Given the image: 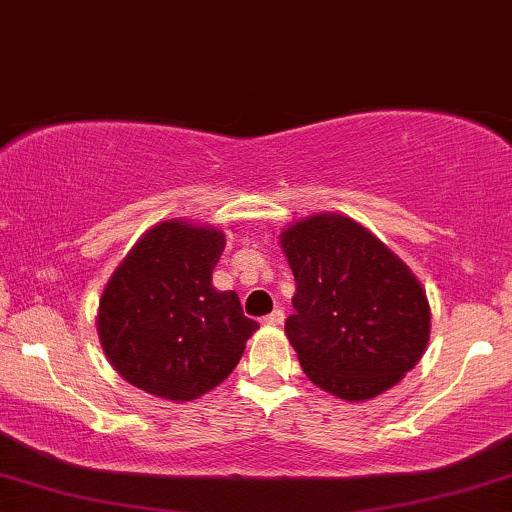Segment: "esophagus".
I'll return each mask as SVG.
<instances>
[{"instance_id": "obj_1", "label": "esophagus", "mask_w": 512, "mask_h": 512, "mask_svg": "<svg viewBox=\"0 0 512 512\" xmlns=\"http://www.w3.org/2000/svg\"><path fill=\"white\" fill-rule=\"evenodd\" d=\"M285 323V313L280 311V308H277V311H273L270 315H266V318H263V325H268V327H277V325H282Z\"/></svg>"}]
</instances>
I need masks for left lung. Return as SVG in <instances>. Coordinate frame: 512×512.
Segmentation results:
<instances>
[{
    "mask_svg": "<svg viewBox=\"0 0 512 512\" xmlns=\"http://www.w3.org/2000/svg\"><path fill=\"white\" fill-rule=\"evenodd\" d=\"M280 246L296 280L285 334L308 380L351 403L399 384L430 342V301L413 270L342 213L289 223Z\"/></svg>",
    "mask_w": 512,
    "mask_h": 512,
    "instance_id": "1",
    "label": "left lung"
}]
</instances>
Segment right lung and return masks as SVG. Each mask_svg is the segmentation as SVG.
Listing matches in <instances>:
<instances>
[{"instance_id":"right-lung-1","label":"right lung","mask_w":512,"mask_h":512,"mask_svg":"<svg viewBox=\"0 0 512 512\" xmlns=\"http://www.w3.org/2000/svg\"><path fill=\"white\" fill-rule=\"evenodd\" d=\"M223 230L161 220L113 270L97 311V334L113 370L156 399L194 401L237 368L258 330L235 292L211 275Z\"/></svg>"}]
</instances>
